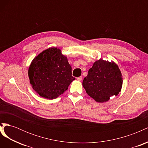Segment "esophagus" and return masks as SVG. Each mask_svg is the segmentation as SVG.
<instances>
[{
	"mask_svg": "<svg viewBox=\"0 0 148 148\" xmlns=\"http://www.w3.org/2000/svg\"><path fill=\"white\" fill-rule=\"evenodd\" d=\"M77 80L78 81H82V77H78V78H77Z\"/></svg>",
	"mask_w": 148,
	"mask_h": 148,
	"instance_id": "34e87169",
	"label": "esophagus"
}]
</instances>
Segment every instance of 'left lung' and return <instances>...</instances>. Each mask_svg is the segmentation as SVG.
I'll return each mask as SVG.
<instances>
[{
	"mask_svg": "<svg viewBox=\"0 0 148 148\" xmlns=\"http://www.w3.org/2000/svg\"><path fill=\"white\" fill-rule=\"evenodd\" d=\"M122 84V75L119 66L114 61L102 59L94 62L82 83L88 95L99 103L108 101L110 97L117 96Z\"/></svg>",
	"mask_w": 148,
	"mask_h": 148,
	"instance_id": "left-lung-1",
	"label": "left lung"
}]
</instances>
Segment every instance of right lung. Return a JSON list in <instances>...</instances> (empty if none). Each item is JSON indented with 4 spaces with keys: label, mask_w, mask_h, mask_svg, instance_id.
I'll return each instance as SVG.
<instances>
[{
    "label": "right lung",
    "mask_w": 148,
    "mask_h": 148,
    "mask_svg": "<svg viewBox=\"0 0 148 148\" xmlns=\"http://www.w3.org/2000/svg\"><path fill=\"white\" fill-rule=\"evenodd\" d=\"M28 77L36 92L48 99H54L63 94L75 79L67 57L57 47H49L34 58L29 66Z\"/></svg>",
    "instance_id": "1"
}]
</instances>
